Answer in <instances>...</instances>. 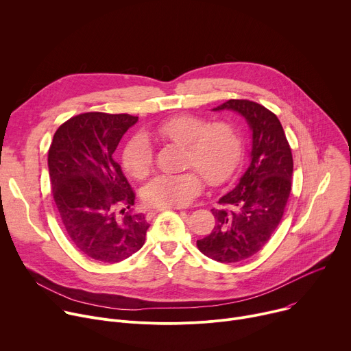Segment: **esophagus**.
Masks as SVG:
<instances>
[{
    "mask_svg": "<svg viewBox=\"0 0 351 351\" xmlns=\"http://www.w3.org/2000/svg\"><path fill=\"white\" fill-rule=\"evenodd\" d=\"M166 209H177V210H180L181 208H156V209H150L149 213H147V216H149V217H153L154 215H158V213H160V212H163V210H166Z\"/></svg>",
    "mask_w": 351,
    "mask_h": 351,
    "instance_id": "esophagus-1",
    "label": "esophagus"
}]
</instances>
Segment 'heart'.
Listing matches in <instances>:
<instances>
[{
  "mask_svg": "<svg viewBox=\"0 0 351 351\" xmlns=\"http://www.w3.org/2000/svg\"><path fill=\"white\" fill-rule=\"evenodd\" d=\"M153 134L180 146H185V166L195 167L212 185L227 181L237 169L243 145L236 127L227 121L208 124L197 115L180 114L160 123ZM123 165L135 178L149 176L153 166V149L145 135H135L123 152ZM202 191V178L197 171L156 177L143 191L147 205L154 208H180L189 205Z\"/></svg>",
  "mask_w": 351,
  "mask_h": 351,
  "instance_id": "b5f03b06",
  "label": "heart"
}]
</instances>
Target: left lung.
<instances>
[{
	"mask_svg": "<svg viewBox=\"0 0 351 351\" xmlns=\"http://www.w3.org/2000/svg\"><path fill=\"white\" fill-rule=\"evenodd\" d=\"M234 111L251 131L250 165L236 186L212 209L216 219L209 236L197 241L208 258L241 262L259 252L279 226L293 177V156L278 117L250 100H228L213 111Z\"/></svg>",
	"mask_w": 351,
	"mask_h": 351,
	"instance_id": "1",
	"label": "left lung"
}]
</instances>
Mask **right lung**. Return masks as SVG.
<instances>
[{
  "label": "right lung",
  "mask_w": 351,
  "mask_h": 351,
  "mask_svg": "<svg viewBox=\"0 0 351 351\" xmlns=\"http://www.w3.org/2000/svg\"><path fill=\"white\" fill-rule=\"evenodd\" d=\"M136 123L130 114H80L57 130L49 150L53 198L66 234L82 254L104 263L139 251L150 226L143 213H131L135 193L112 158Z\"/></svg>",
  "instance_id": "right-lung-1"
}]
</instances>
